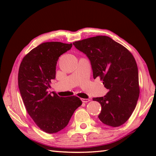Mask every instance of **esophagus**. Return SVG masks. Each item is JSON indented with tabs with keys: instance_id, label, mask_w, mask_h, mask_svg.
<instances>
[{
	"instance_id": "34e87169",
	"label": "esophagus",
	"mask_w": 156,
	"mask_h": 156,
	"mask_svg": "<svg viewBox=\"0 0 156 156\" xmlns=\"http://www.w3.org/2000/svg\"><path fill=\"white\" fill-rule=\"evenodd\" d=\"M81 101L82 102H88L90 101V99L89 98H81Z\"/></svg>"
}]
</instances>
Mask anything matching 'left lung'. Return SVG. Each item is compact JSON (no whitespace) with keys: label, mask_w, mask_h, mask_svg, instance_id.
Segmentation results:
<instances>
[{"label":"left lung","mask_w":156,"mask_h":156,"mask_svg":"<svg viewBox=\"0 0 156 156\" xmlns=\"http://www.w3.org/2000/svg\"><path fill=\"white\" fill-rule=\"evenodd\" d=\"M73 45L87 55L93 72L109 90L103 97L93 98L101 105L98 118L111 127L127 121L136 107L140 95L138 68L127 48L107 36H96Z\"/></svg>","instance_id":"left-lung-1"}]
</instances>
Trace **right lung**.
I'll use <instances>...</instances> for the list:
<instances>
[{"label": "right lung", "instance_id": "right-lung-1", "mask_svg": "<svg viewBox=\"0 0 156 156\" xmlns=\"http://www.w3.org/2000/svg\"><path fill=\"white\" fill-rule=\"evenodd\" d=\"M72 44L45 42L23 58L18 74V85L28 114L42 131L55 133L65 128L74 112L82 105L75 96L61 97L49 93L51 80L55 78L59 57Z\"/></svg>", "mask_w": 156, "mask_h": 156}]
</instances>
